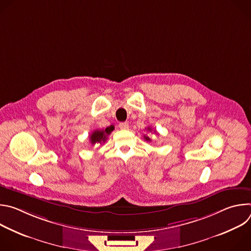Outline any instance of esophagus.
<instances>
[{
  "label": "esophagus",
  "mask_w": 251,
  "mask_h": 251,
  "mask_svg": "<svg viewBox=\"0 0 251 251\" xmlns=\"http://www.w3.org/2000/svg\"><path fill=\"white\" fill-rule=\"evenodd\" d=\"M128 127H129V124H128L127 122H121V123H119V128H120L121 130H126V129H128Z\"/></svg>",
  "instance_id": "34e87169"
}]
</instances>
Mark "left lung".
I'll use <instances>...</instances> for the list:
<instances>
[{
	"label": "left lung",
	"mask_w": 251,
	"mask_h": 251,
	"mask_svg": "<svg viewBox=\"0 0 251 251\" xmlns=\"http://www.w3.org/2000/svg\"><path fill=\"white\" fill-rule=\"evenodd\" d=\"M147 130H149V131H152V129H151L150 127H148V128H147ZM144 138H145V140H146V141H151V139L149 138V136H144Z\"/></svg>",
	"instance_id": "8db88e82"
}]
</instances>
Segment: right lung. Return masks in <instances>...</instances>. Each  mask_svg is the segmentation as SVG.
<instances>
[{"label": "right lung", "instance_id": "1", "mask_svg": "<svg viewBox=\"0 0 251 251\" xmlns=\"http://www.w3.org/2000/svg\"><path fill=\"white\" fill-rule=\"evenodd\" d=\"M113 130H114V127L113 126H109V127H107L106 129L93 131L91 133V135H90V143H91V145H95V144H97V143L105 142L106 139H107V136L110 135Z\"/></svg>", "mask_w": 251, "mask_h": 251}]
</instances>
